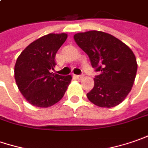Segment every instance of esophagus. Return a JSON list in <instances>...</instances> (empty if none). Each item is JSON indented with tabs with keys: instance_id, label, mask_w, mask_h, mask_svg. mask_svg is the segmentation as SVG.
<instances>
[{
	"instance_id": "obj_1",
	"label": "esophagus",
	"mask_w": 148,
	"mask_h": 148,
	"mask_svg": "<svg viewBox=\"0 0 148 148\" xmlns=\"http://www.w3.org/2000/svg\"><path fill=\"white\" fill-rule=\"evenodd\" d=\"M74 77L77 79H82L84 78V75H74Z\"/></svg>"
}]
</instances>
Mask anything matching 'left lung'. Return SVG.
<instances>
[{
	"label": "left lung",
	"instance_id": "8db88e82",
	"mask_svg": "<svg viewBox=\"0 0 148 148\" xmlns=\"http://www.w3.org/2000/svg\"><path fill=\"white\" fill-rule=\"evenodd\" d=\"M74 38L99 73L94 78L93 89L87 93L88 100L101 108L119 105L131 91L137 74L138 64L132 49L102 31L78 33Z\"/></svg>",
	"mask_w": 148,
	"mask_h": 148
}]
</instances>
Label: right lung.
Segmentation results:
<instances>
[{"label":"right lung","instance_id":"add662e5","mask_svg":"<svg viewBox=\"0 0 148 148\" xmlns=\"http://www.w3.org/2000/svg\"><path fill=\"white\" fill-rule=\"evenodd\" d=\"M67 34H49L36 40L19 55L15 79L19 90L33 106L48 108L63 98L72 79L51 72L55 55L67 39Z\"/></svg>","mask_w":148,"mask_h":148}]
</instances>
